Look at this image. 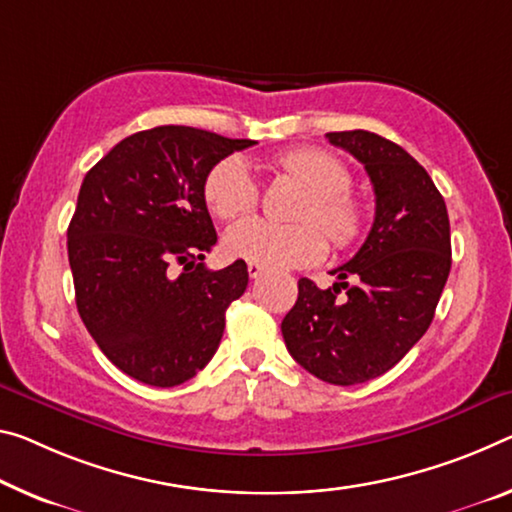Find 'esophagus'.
Masks as SVG:
<instances>
[{
  "label": "esophagus",
  "mask_w": 512,
  "mask_h": 512,
  "mask_svg": "<svg viewBox=\"0 0 512 512\" xmlns=\"http://www.w3.org/2000/svg\"><path fill=\"white\" fill-rule=\"evenodd\" d=\"M248 275L253 280H257V278H262L264 275V266L262 264H255V262H248Z\"/></svg>",
  "instance_id": "34e87169"
}]
</instances>
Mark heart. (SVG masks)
Instances as JSON below:
<instances>
[{
  "label": "heart",
  "instance_id": "b5f03b06",
  "mask_svg": "<svg viewBox=\"0 0 512 512\" xmlns=\"http://www.w3.org/2000/svg\"><path fill=\"white\" fill-rule=\"evenodd\" d=\"M278 166L289 180L307 191L294 212L296 221L303 223L278 225L262 218H243L227 227L225 253L269 269L312 266L328 253V241L318 230L319 224L335 248L353 246L362 234L364 209L358 198L348 193L351 173L344 161L326 150L300 148L282 154ZM257 200L259 184L246 157L230 154L209 170L205 202L218 218L230 221L248 214Z\"/></svg>",
  "mask_w": 512,
  "mask_h": 512
}]
</instances>
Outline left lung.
I'll use <instances>...</instances> for the list:
<instances>
[{
	"label": "left lung",
	"instance_id": "1",
	"mask_svg": "<svg viewBox=\"0 0 512 512\" xmlns=\"http://www.w3.org/2000/svg\"><path fill=\"white\" fill-rule=\"evenodd\" d=\"M326 136L364 164L376 216L355 257L330 271L335 285L298 280L282 337L323 383L358 385L392 369L431 326L451 271L449 214L431 175L401 145L364 129Z\"/></svg>",
	"mask_w": 512,
	"mask_h": 512
}]
</instances>
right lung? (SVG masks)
Masks as SVG:
<instances>
[{
    "label": "right lung",
    "instance_id": "add662e5",
    "mask_svg": "<svg viewBox=\"0 0 512 512\" xmlns=\"http://www.w3.org/2000/svg\"><path fill=\"white\" fill-rule=\"evenodd\" d=\"M250 139L196 127L136 132L81 182L68 259L81 321L116 367L175 387L214 358L225 310L248 287L243 259L209 271L216 230L205 180Z\"/></svg>",
    "mask_w": 512,
    "mask_h": 512
}]
</instances>
